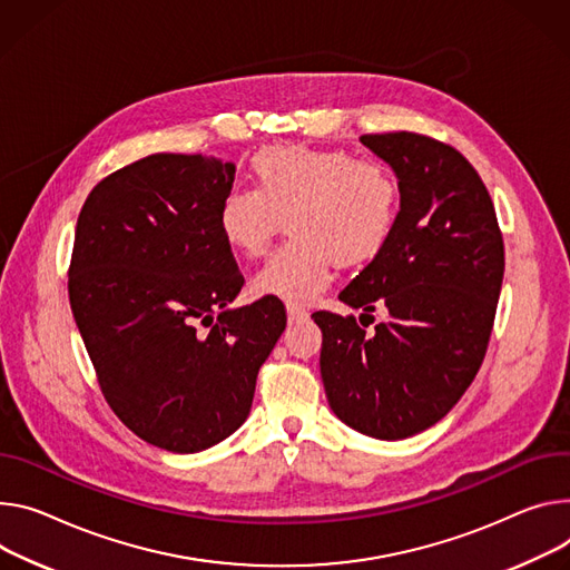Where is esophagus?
<instances>
[{"instance_id":"34e87169","label":"esophagus","mask_w":570,"mask_h":570,"mask_svg":"<svg viewBox=\"0 0 570 570\" xmlns=\"http://www.w3.org/2000/svg\"><path fill=\"white\" fill-rule=\"evenodd\" d=\"M286 314H288V323L293 325V323H302V321H306L308 318V312L304 306H297V304H288L286 306Z\"/></svg>"}]
</instances>
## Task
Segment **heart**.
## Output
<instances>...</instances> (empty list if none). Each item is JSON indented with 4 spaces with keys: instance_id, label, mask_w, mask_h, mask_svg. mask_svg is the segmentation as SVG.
Segmentation results:
<instances>
[{
    "instance_id": "heart-1",
    "label": "heart",
    "mask_w": 570,
    "mask_h": 570,
    "mask_svg": "<svg viewBox=\"0 0 570 570\" xmlns=\"http://www.w3.org/2000/svg\"><path fill=\"white\" fill-rule=\"evenodd\" d=\"M249 175L254 188H232L218 204L225 243L258 256L284 218L291 236L252 277L258 297L312 302L330 286L334 262L364 266L391 240L400 186L375 159H354L343 149L271 145L249 159Z\"/></svg>"
}]
</instances>
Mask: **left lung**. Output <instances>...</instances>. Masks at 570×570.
Wrapping results in <instances>:
<instances>
[{"instance_id": "8db88e82", "label": "left lung", "mask_w": 570, "mask_h": 570, "mask_svg": "<svg viewBox=\"0 0 570 570\" xmlns=\"http://www.w3.org/2000/svg\"><path fill=\"white\" fill-rule=\"evenodd\" d=\"M397 175L391 240L338 299L386 321L316 312L321 375L332 411L352 430L397 441L419 434L475 380L493 330L504 243L491 195L454 147L413 131L358 138Z\"/></svg>"}]
</instances>
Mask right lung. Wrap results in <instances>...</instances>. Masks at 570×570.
Here are the masks:
<instances>
[{
    "instance_id": "1",
    "label": "right lung",
    "mask_w": 570,
    "mask_h": 570,
    "mask_svg": "<svg viewBox=\"0 0 570 570\" xmlns=\"http://www.w3.org/2000/svg\"><path fill=\"white\" fill-rule=\"evenodd\" d=\"M234 173L202 154H151L90 190L75 232L68 293L99 389L136 436L179 454L245 423L286 327L273 297L227 306L243 286L218 229Z\"/></svg>"
}]
</instances>
